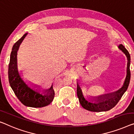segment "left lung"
I'll return each instance as SVG.
<instances>
[{"instance_id": "left-lung-1", "label": "left lung", "mask_w": 134, "mask_h": 134, "mask_svg": "<svg viewBox=\"0 0 134 134\" xmlns=\"http://www.w3.org/2000/svg\"><path fill=\"white\" fill-rule=\"evenodd\" d=\"M118 47L123 53H125L127 59L126 77L123 85L120 89L114 93L105 94L99 96L97 97H93V100L90 99V100H87L83 96L81 87L79 83L77 82V95L78 97L79 103H81V106L83 108L88 111L102 112L110 110L117 104L123 94L126 92L128 88L131 79L130 54L122 44H120Z\"/></svg>"}]
</instances>
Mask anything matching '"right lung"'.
Listing matches in <instances>:
<instances>
[{
	"instance_id": "add662e5",
	"label": "right lung",
	"mask_w": 134,
	"mask_h": 134,
	"mask_svg": "<svg viewBox=\"0 0 134 134\" xmlns=\"http://www.w3.org/2000/svg\"><path fill=\"white\" fill-rule=\"evenodd\" d=\"M27 33L24 34L14 44L10 55L8 65V79L11 88L16 96L24 105L33 108H41L49 105L54 99L55 91L53 87L46 90L43 93L30 88L20 75L17 68V55L21 42L26 37Z\"/></svg>"
}]
</instances>
